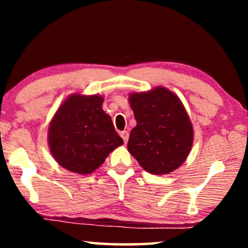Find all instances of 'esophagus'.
<instances>
[{
  "mask_svg": "<svg viewBox=\"0 0 248 248\" xmlns=\"http://www.w3.org/2000/svg\"><path fill=\"white\" fill-rule=\"evenodd\" d=\"M120 135L122 137V139H123L124 143H127V140H128V132H127V131H123V132H121Z\"/></svg>",
  "mask_w": 248,
  "mask_h": 248,
  "instance_id": "esophagus-1",
  "label": "esophagus"
}]
</instances>
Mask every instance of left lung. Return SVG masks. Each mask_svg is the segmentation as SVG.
Wrapping results in <instances>:
<instances>
[{"instance_id":"left-lung-1","label":"left lung","mask_w":248,"mask_h":248,"mask_svg":"<svg viewBox=\"0 0 248 248\" xmlns=\"http://www.w3.org/2000/svg\"><path fill=\"white\" fill-rule=\"evenodd\" d=\"M130 104L137 121L128 139L130 154L151 174L174 171L187 158L193 143L191 121L179 98L157 87L131 93Z\"/></svg>"}]
</instances>
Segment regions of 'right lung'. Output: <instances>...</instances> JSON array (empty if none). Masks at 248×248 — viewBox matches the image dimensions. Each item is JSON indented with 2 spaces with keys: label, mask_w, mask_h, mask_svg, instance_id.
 <instances>
[{
  "label": "right lung",
  "mask_w": 248,
  "mask_h": 248,
  "mask_svg": "<svg viewBox=\"0 0 248 248\" xmlns=\"http://www.w3.org/2000/svg\"><path fill=\"white\" fill-rule=\"evenodd\" d=\"M103 101L97 94H72L50 122V152L67 170L91 174L104 164L109 152L123 144L110 116L101 108Z\"/></svg>",
  "instance_id": "add662e5"
}]
</instances>
